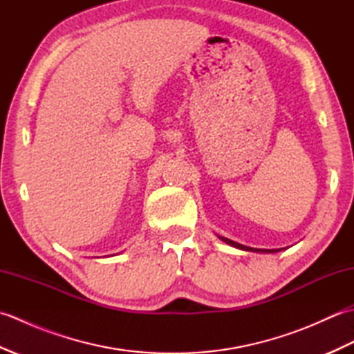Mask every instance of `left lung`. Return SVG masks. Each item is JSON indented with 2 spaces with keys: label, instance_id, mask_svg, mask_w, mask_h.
Wrapping results in <instances>:
<instances>
[{
  "label": "left lung",
  "instance_id": "8db88e82",
  "mask_svg": "<svg viewBox=\"0 0 354 354\" xmlns=\"http://www.w3.org/2000/svg\"><path fill=\"white\" fill-rule=\"evenodd\" d=\"M219 239L223 240L225 243H228V245L234 246V248H239V250H243V251H252V252H277V251H280V250H254V248L240 245V243H237V242H232V240H230V239H227V237H219Z\"/></svg>",
  "mask_w": 354,
  "mask_h": 354
}]
</instances>
